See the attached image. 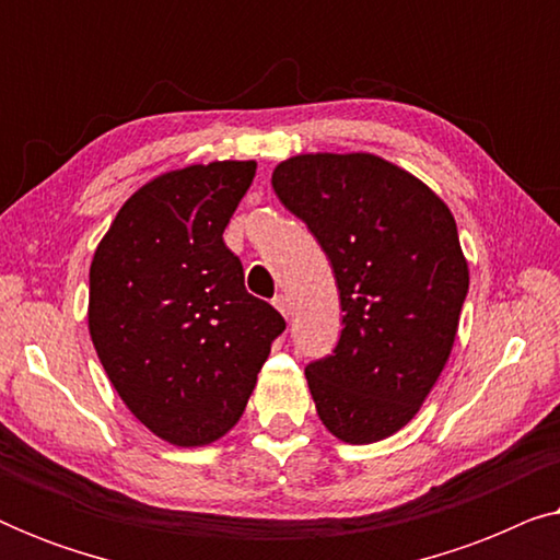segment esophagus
Listing matches in <instances>:
<instances>
[{
    "label": "esophagus",
    "mask_w": 560,
    "mask_h": 560,
    "mask_svg": "<svg viewBox=\"0 0 560 560\" xmlns=\"http://www.w3.org/2000/svg\"><path fill=\"white\" fill-rule=\"evenodd\" d=\"M272 305H275V308H278L285 318L290 316V301H288V295H278V298H275V301H272Z\"/></svg>",
    "instance_id": "34e87169"
}]
</instances>
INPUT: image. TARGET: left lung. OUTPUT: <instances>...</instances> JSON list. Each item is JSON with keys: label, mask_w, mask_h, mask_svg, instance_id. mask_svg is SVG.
I'll return each mask as SVG.
<instances>
[{"label": "left lung", "mask_w": 560, "mask_h": 560, "mask_svg": "<svg viewBox=\"0 0 560 560\" xmlns=\"http://www.w3.org/2000/svg\"><path fill=\"white\" fill-rule=\"evenodd\" d=\"M272 188L331 259L343 328L305 366L326 431L385 441L418 416L454 349L469 290L454 213L423 180L372 152H305Z\"/></svg>", "instance_id": "left-lung-1"}]
</instances>
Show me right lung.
<instances>
[{
  "instance_id": "obj_1",
  "label": "right lung",
  "mask_w": 560,
  "mask_h": 560,
  "mask_svg": "<svg viewBox=\"0 0 560 560\" xmlns=\"http://www.w3.org/2000/svg\"><path fill=\"white\" fill-rule=\"evenodd\" d=\"M255 160L167 171L127 198L89 270V334L129 412L171 446L240 423L285 320L244 288L224 229Z\"/></svg>"
}]
</instances>
